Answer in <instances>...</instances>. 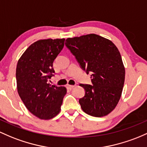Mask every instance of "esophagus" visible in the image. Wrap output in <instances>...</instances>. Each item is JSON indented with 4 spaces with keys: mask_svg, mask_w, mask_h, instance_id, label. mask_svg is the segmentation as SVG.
<instances>
[{
    "mask_svg": "<svg viewBox=\"0 0 147 147\" xmlns=\"http://www.w3.org/2000/svg\"><path fill=\"white\" fill-rule=\"evenodd\" d=\"M75 86L74 85H67V88H68V89H72V88H73Z\"/></svg>",
    "mask_w": 147,
    "mask_h": 147,
    "instance_id": "esophagus-1",
    "label": "esophagus"
}]
</instances>
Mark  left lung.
Wrapping results in <instances>:
<instances>
[{"mask_svg":"<svg viewBox=\"0 0 147 147\" xmlns=\"http://www.w3.org/2000/svg\"><path fill=\"white\" fill-rule=\"evenodd\" d=\"M65 45L87 74L93 85L80 84L85 95L79 100L88 115H107L118 104L125 81V67L118 48L111 40L96 34L67 38Z\"/></svg>","mask_w":147,"mask_h":147,"instance_id":"8db88e82","label":"left lung"}]
</instances>
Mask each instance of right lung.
Here are the masks:
<instances>
[{"label":"right lung","mask_w":147,"mask_h":147,"mask_svg":"<svg viewBox=\"0 0 147 147\" xmlns=\"http://www.w3.org/2000/svg\"><path fill=\"white\" fill-rule=\"evenodd\" d=\"M65 39L40 40L27 48L17 62L16 69L19 96L30 113L49 120L61 111L64 86L48 82L54 72L53 63L64 47Z\"/></svg>","instance_id":"obj_1"}]
</instances>
